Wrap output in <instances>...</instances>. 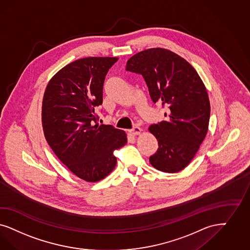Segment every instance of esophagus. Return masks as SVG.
Instances as JSON below:
<instances>
[{"mask_svg":"<svg viewBox=\"0 0 250 250\" xmlns=\"http://www.w3.org/2000/svg\"><path fill=\"white\" fill-rule=\"evenodd\" d=\"M130 135L131 136H138V135H139L140 134V132H141V128L140 127H138V126H135L134 128H132V129H130L129 131Z\"/></svg>","mask_w":250,"mask_h":250,"instance_id":"1","label":"esophagus"}]
</instances>
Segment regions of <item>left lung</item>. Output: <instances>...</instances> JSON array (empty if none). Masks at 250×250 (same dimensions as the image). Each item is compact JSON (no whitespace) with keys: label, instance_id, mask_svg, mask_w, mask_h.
I'll use <instances>...</instances> for the list:
<instances>
[{"label":"left lung","instance_id":"left-lung-1","mask_svg":"<svg viewBox=\"0 0 250 250\" xmlns=\"http://www.w3.org/2000/svg\"><path fill=\"white\" fill-rule=\"evenodd\" d=\"M127 72L141 75L152 102L167 110V119L149 126L159 148L149 163L159 171L187 167L206 137L210 105L206 87L188 62L169 50L138 52L126 62Z\"/></svg>","mask_w":250,"mask_h":250}]
</instances>
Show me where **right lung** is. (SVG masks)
Segmentation results:
<instances>
[{
	"instance_id": "right-lung-1",
	"label": "right lung",
	"mask_w": 250,
	"mask_h": 250,
	"mask_svg": "<svg viewBox=\"0 0 250 250\" xmlns=\"http://www.w3.org/2000/svg\"><path fill=\"white\" fill-rule=\"evenodd\" d=\"M116 57H87L61 69L42 102L44 136L69 170L86 182L104 179L115 167L114 150L127 142L123 130L98 125L104 79Z\"/></svg>"
}]
</instances>
